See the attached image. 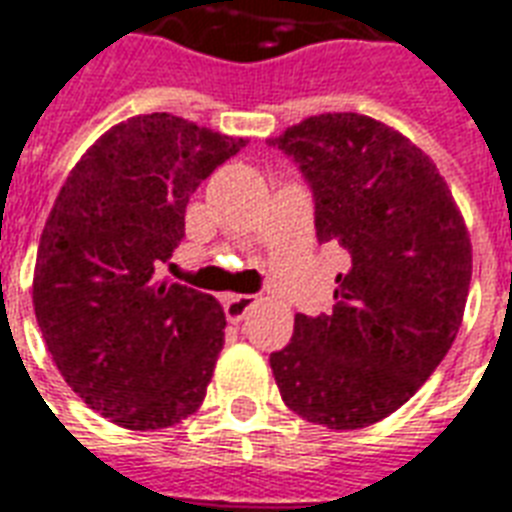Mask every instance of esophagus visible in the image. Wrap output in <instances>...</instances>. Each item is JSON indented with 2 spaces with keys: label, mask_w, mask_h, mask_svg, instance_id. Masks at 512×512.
Wrapping results in <instances>:
<instances>
[{
  "label": "esophagus",
  "mask_w": 512,
  "mask_h": 512,
  "mask_svg": "<svg viewBox=\"0 0 512 512\" xmlns=\"http://www.w3.org/2000/svg\"><path fill=\"white\" fill-rule=\"evenodd\" d=\"M222 306H225V317L230 322H241V319L247 317V311L255 306V295H228V298L222 300Z\"/></svg>",
  "instance_id": "esophagus-1"
}]
</instances>
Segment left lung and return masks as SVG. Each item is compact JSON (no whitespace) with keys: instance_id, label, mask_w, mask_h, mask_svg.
<instances>
[{"instance_id":"8db88e82","label":"left lung","mask_w":512,"mask_h":512,"mask_svg":"<svg viewBox=\"0 0 512 512\" xmlns=\"http://www.w3.org/2000/svg\"><path fill=\"white\" fill-rule=\"evenodd\" d=\"M311 187L319 244L349 255L335 306L295 317L271 354L290 411L327 429L376 424L451 349L473 276L462 214L427 155L368 115L308 117L268 139Z\"/></svg>"}]
</instances>
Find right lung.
<instances>
[{
  "label": "right lung",
  "mask_w": 512,
  "mask_h": 512,
  "mask_svg": "<svg viewBox=\"0 0 512 512\" xmlns=\"http://www.w3.org/2000/svg\"><path fill=\"white\" fill-rule=\"evenodd\" d=\"M241 147L169 112L136 115L85 152L45 222L37 325L66 384L120 427H171L204 403L225 314L155 271L185 239L190 195Z\"/></svg>",
  "instance_id": "right-lung-1"
}]
</instances>
